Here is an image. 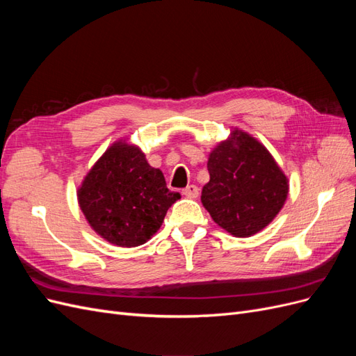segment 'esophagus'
I'll return each mask as SVG.
<instances>
[{
  "label": "esophagus",
  "mask_w": 356,
  "mask_h": 356,
  "mask_svg": "<svg viewBox=\"0 0 356 356\" xmlns=\"http://www.w3.org/2000/svg\"><path fill=\"white\" fill-rule=\"evenodd\" d=\"M182 195L190 197V199H196L199 196V187L197 186H187L184 190H182Z\"/></svg>",
  "instance_id": "esophagus-1"
}]
</instances>
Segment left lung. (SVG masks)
Wrapping results in <instances>:
<instances>
[{
    "instance_id": "left-lung-1",
    "label": "left lung",
    "mask_w": 356,
    "mask_h": 356,
    "mask_svg": "<svg viewBox=\"0 0 356 356\" xmlns=\"http://www.w3.org/2000/svg\"><path fill=\"white\" fill-rule=\"evenodd\" d=\"M208 172L203 207L220 227L238 238L263 230L288 196L286 177L270 153L241 131L211 153Z\"/></svg>"
}]
</instances>
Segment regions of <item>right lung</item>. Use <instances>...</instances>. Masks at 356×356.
Masks as SVG:
<instances>
[{
	"label": "right lung",
	"mask_w": 356,
	"mask_h": 356,
	"mask_svg": "<svg viewBox=\"0 0 356 356\" xmlns=\"http://www.w3.org/2000/svg\"><path fill=\"white\" fill-rule=\"evenodd\" d=\"M179 199L166 187L138 147L117 143L96 161L79 190V203L93 230L117 246L145 243Z\"/></svg>",
	"instance_id": "add662e5"
}]
</instances>
